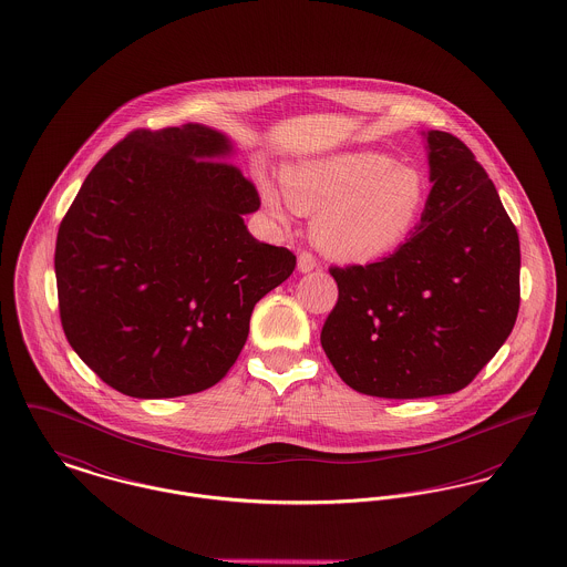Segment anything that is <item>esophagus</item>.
<instances>
[{
    "instance_id": "obj_1",
    "label": "esophagus",
    "mask_w": 567,
    "mask_h": 567,
    "mask_svg": "<svg viewBox=\"0 0 567 567\" xmlns=\"http://www.w3.org/2000/svg\"><path fill=\"white\" fill-rule=\"evenodd\" d=\"M317 266H319L317 257L312 252H308V250H301L300 255H298V269L306 274V271H312Z\"/></svg>"
}]
</instances>
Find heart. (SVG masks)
<instances>
[{
    "mask_svg": "<svg viewBox=\"0 0 567 567\" xmlns=\"http://www.w3.org/2000/svg\"><path fill=\"white\" fill-rule=\"evenodd\" d=\"M285 190L261 179L267 212L289 223L293 212L315 214L312 235L333 259L367 264L396 252L417 231L429 184L415 167L377 152H344L291 165Z\"/></svg>",
    "mask_w": 567,
    "mask_h": 567,
    "instance_id": "obj_1",
    "label": "heart"
}]
</instances>
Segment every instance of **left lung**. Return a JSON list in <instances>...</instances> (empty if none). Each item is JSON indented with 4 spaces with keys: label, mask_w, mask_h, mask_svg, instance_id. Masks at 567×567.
Segmentation results:
<instances>
[{
    "label": "left lung",
    "mask_w": 567,
    "mask_h": 567,
    "mask_svg": "<svg viewBox=\"0 0 567 567\" xmlns=\"http://www.w3.org/2000/svg\"><path fill=\"white\" fill-rule=\"evenodd\" d=\"M429 150L417 231L377 264L330 267L338 301L321 347L349 388L377 399L463 390L518 317L520 244L495 184L458 136L431 131Z\"/></svg>",
    "instance_id": "1"
}]
</instances>
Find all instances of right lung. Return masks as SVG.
I'll return each instance as SVG.
<instances>
[{"instance_id":"right-lung-1","label":"right lung","mask_w":567,"mask_h":567,"mask_svg":"<svg viewBox=\"0 0 567 567\" xmlns=\"http://www.w3.org/2000/svg\"><path fill=\"white\" fill-rule=\"evenodd\" d=\"M229 141L199 124L138 128L85 177L55 244L70 347L133 399L216 385L235 364L255 303L296 255L248 234L255 184L223 161Z\"/></svg>"}]
</instances>
